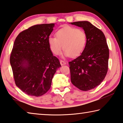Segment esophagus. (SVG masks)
Here are the masks:
<instances>
[{"label": "esophagus", "mask_w": 123, "mask_h": 123, "mask_svg": "<svg viewBox=\"0 0 123 123\" xmlns=\"http://www.w3.org/2000/svg\"><path fill=\"white\" fill-rule=\"evenodd\" d=\"M60 64H61V65H66V63L65 62L63 61V60H60Z\"/></svg>", "instance_id": "1"}]
</instances>
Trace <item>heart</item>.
<instances>
[{"mask_svg": "<svg viewBox=\"0 0 123 123\" xmlns=\"http://www.w3.org/2000/svg\"><path fill=\"white\" fill-rule=\"evenodd\" d=\"M55 36H50L48 39L50 49L55 55L59 54L62 48L63 57H77L84 51L86 36L82 30L66 26L58 30Z\"/></svg>", "mask_w": 123, "mask_h": 123, "instance_id": "1", "label": "heart"}]
</instances>
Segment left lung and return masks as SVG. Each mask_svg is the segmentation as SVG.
Here are the masks:
<instances>
[{
	"instance_id": "8db88e82",
	"label": "left lung",
	"mask_w": 123,
	"mask_h": 123,
	"mask_svg": "<svg viewBox=\"0 0 123 123\" xmlns=\"http://www.w3.org/2000/svg\"><path fill=\"white\" fill-rule=\"evenodd\" d=\"M82 28L86 36L84 51L75 59L70 62L71 81L83 91L92 89L101 84L108 70L109 49L101 31L88 21L71 22Z\"/></svg>"
}]
</instances>
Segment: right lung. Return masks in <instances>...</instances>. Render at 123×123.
<instances>
[{
  "label": "right lung",
  "instance_id": "1",
  "mask_svg": "<svg viewBox=\"0 0 123 123\" xmlns=\"http://www.w3.org/2000/svg\"><path fill=\"white\" fill-rule=\"evenodd\" d=\"M54 25L32 26L20 33L14 42L10 62L15 83L29 95L37 97L47 92L54 74L61 67L48 43Z\"/></svg>",
  "mask_w": 123,
  "mask_h": 123
}]
</instances>
